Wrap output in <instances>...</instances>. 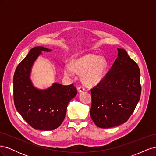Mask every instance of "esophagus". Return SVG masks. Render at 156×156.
<instances>
[{"mask_svg":"<svg viewBox=\"0 0 156 156\" xmlns=\"http://www.w3.org/2000/svg\"><path fill=\"white\" fill-rule=\"evenodd\" d=\"M77 90H78V91H79V92H83L84 90H85V88H84V87L81 86V87H79L78 88Z\"/></svg>","mask_w":156,"mask_h":156,"instance_id":"34e87169","label":"esophagus"}]
</instances>
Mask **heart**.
<instances>
[{"mask_svg": "<svg viewBox=\"0 0 156 156\" xmlns=\"http://www.w3.org/2000/svg\"><path fill=\"white\" fill-rule=\"evenodd\" d=\"M107 68V62L104 58L88 54L75 60L72 65L66 64L64 73L68 76H73L75 71L81 73L83 81L89 85H93L104 78Z\"/></svg>", "mask_w": 156, "mask_h": 156, "instance_id": "obj_1", "label": "heart"}]
</instances>
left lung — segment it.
<instances>
[{"label": "left lung", "mask_w": 156, "mask_h": 156, "mask_svg": "<svg viewBox=\"0 0 156 156\" xmlns=\"http://www.w3.org/2000/svg\"><path fill=\"white\" fill-rule=\"evenodd\" d=\"M118 57L112 67L91 90L90 115L101 128L125 123L140 100V70L124 49H118Z\"/></svg>", "instance_id": "obj_1"}]
</instances>
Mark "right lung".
I'll use <instances>...</instances> for the list:
<instances>
[{"mask_svg": "<svg viewBox=\"0 0 156 156\" xmlns=\"http://www.w3.org/2000/svg\"><path fill=\"white\" fill-rule=\"evenodd\" d=\"M51 49L35 47L18 64L13 75V100L18 112L35 129L53 130L58 127L66 113L69 101L77 95L73 84L68 86L54 83L40 90L32 86L30 73L32 64L42 51Z\"/></svg>", "mask_w": 156, "mask_h": 156, "instance_id": "obj_1", "label": "right lung"}]
</instances>
